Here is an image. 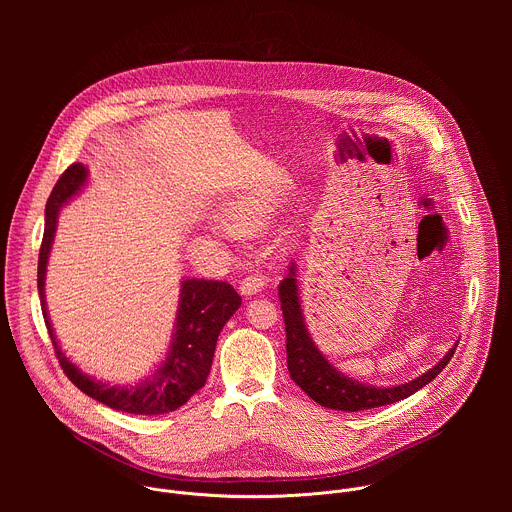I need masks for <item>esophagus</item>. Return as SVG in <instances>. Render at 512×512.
<instances>
[{
    "instance_id": "obj_1",
    "label": "esophagus",
    "mask_w": 512,
    "mask_h": 512,
    "mask_svg": "<svg viewBox=\"0 0 512 512\" xmlns=\"http://www.w3.org/2000/svg\"><path fill=\"white\" fill-rule=\"evenodd\" d=\"M263 285H265L263 277L255 273V275H249V277H245V279L241 281L239 291H241V296L251 298V296H257V294H259V291L263 289Z\"/></svg>"
}]
</instances>
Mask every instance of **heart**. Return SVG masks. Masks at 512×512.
<instances>
[{
  "label": "heart",
  "instance_id": "1",
  "mask_svg": "<svg viewBox=\"0 0 512 512\" xmlns=\"http://www.w3.org/2000/svg\"><path fill=\"white\" fill-rule=\"evenodd\" d=\"M273 198L263 192H247L229 200L223 208L225 223L239 235H259L269 221Z\"/></svg>",
  "mask_w": 512,
  "mask_h": 512
}]
</instances>
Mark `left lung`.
Returning a JSON list of instances; mask_svg holds the SVG:
<instances>
[{
  "instance_id": "left-lung-1",
  "label": "left lung",
  "mask_w": 512,
  "mask_h": 512,
  "mask_svg": "<svg viewBox=\"0 0 512 512\" xmlns=\"http://www.w3.org/2000/svg\"><path fill=\"white\" fill-rule=\"evenodd\" d=\"M279 302L285 322L287 371L291 379L316 403L334 411H364L407 399L446 369V364L452 360L458 346L456 342L440 362H435V367L413 381L395 387H375L360 383L354 377L338 371V367H334L316 346L300 304L298 265L294 261L289 263L287 275L279 283Z\"/></svg>"
}]
</instances>
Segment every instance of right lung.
<instances>
[{"label": "right lung", "instance_id": "1", "mask_svg": "<svg viewBox=\"0 0 512 512\" xmlns=\"http://www.w3.org/2000/svg\"><path fill=\"white\" fill-rule=\"evenodd\" d=\"M89 182L85 164H72L58 178L50 192L44 212V239L38 257V296L48 334L52 338L56 356L66 377L85 395L95 401L125 413L135 415H162L182 407L206 383L212 367V356L218 334L229 318L239 310L241 296L225 281L182 279L172 340L164 360L137 383L111 385L83 373L75 362L62 352L46 308V265L54 243L56 223L62 206L79 196Z\"/></svg>", "mask_w": 512, "mask_h": 512}]
</instances>
